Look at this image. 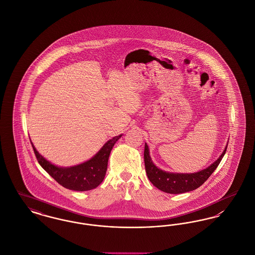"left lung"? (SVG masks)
<instances>
[{"mask_svg": "<svg viewBox=\"0 0 255 255\" xmlns=\"http://www.w3.org/2000/svg\"><path fill=\"white\" fill-rule=\"evenodd\" d=\"M228 145L225 148L224 152L210 166L199 172L183 174V173H170L158 168L152 161L149 155V148L145 143L144 147V164L145 171L149 181L152 182L159 190L170 193V194H181L189 192L200 187L214 170L218 167L220 161L226 154Z\"/></svg>", "mask_w": 255, "mask_h": 255, "instance_id": "left-lung-1", "label": "left lung"}]
</instances>
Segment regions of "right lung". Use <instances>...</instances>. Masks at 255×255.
I'll return each instance as SVG.
<instances>
[{
    "label": "right lung",
    "mask_w": 255,
    "mask_h": 255,
    "mask_svg": "<svg viewBox=\"0 0 255 255\" xmlns=\"http://www.w3.org/2000/svg\"><path fill=\"white\" fill-rule=\"evenodd\" d=\"M121 136L122 134L108 140L97 155L88 161L72 167H58L53 165L40 155L33 143L30 142L38 162L56 182L71 190L87 191L96 188L104 180L110 153Z\"/></svg>",
    "instance_id": "1"
}]
</instances>
